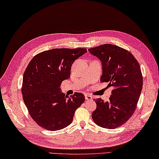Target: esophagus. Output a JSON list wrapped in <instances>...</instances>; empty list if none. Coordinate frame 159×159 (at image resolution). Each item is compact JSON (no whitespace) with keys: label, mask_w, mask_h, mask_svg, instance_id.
I'll use <instances>...</instances> for the list:
<instances>
[{"label":"esophagus","mask_w":159,"mask_h":159,"mask_svg":"<svg viewBox=\"0 0 159 159\" xmlns=\"http://www.w3.org/2000/svg\"><path fill=\"white\" fill-rule=\"evenodd\" d=\"M85 99L87 101H92L93 98H92V96L87 94V95H85Z\"/></svg>","instance_id":"1"}]
</instances>
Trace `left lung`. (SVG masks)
I'll return each instance as SVG.
<instances>
[{
	"label": "left lung",
	"mask_w": 159,
	"mask_h": 159,
	"mask_svg": "<svg viewBox=\"0 0 159 159\" xmlns=\"http://www.w3.org/2000/svg\"><path fill=\"white\" fill-rule=\"evenodd\" d=\"M88 51L102 63L101 82L113 87L108 101L94 99L97 108L92 119L104 128H117L130 118L137 108L143 85L140 66L130 52L118 46L106 43Z\"/></svg>",
	"instance_id": "obj_1"
}]
</instances>
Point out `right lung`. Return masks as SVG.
Listing matches in <instances>:
<instances>
[{
	"label": "right lung",
	"instance_id": "obj_1",
	"mask_svg": "<svg viewBox=\"0 0 159 159\" xmlns=\"http://www.w3.org/2000/svg\"><path fill=\"white\" fill-rule=\"evenodd\" d=\"M86 52L82 48H53L36 54L29 62L21 90L29 114L40 127L51 131L65 128L84 102L83 93L68 97L60 87L70 77L73 62Z\"/></svg>",
	"mask_w": 159,
	"mask_h": 159
}]
</instances>
